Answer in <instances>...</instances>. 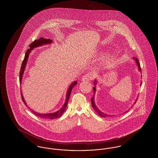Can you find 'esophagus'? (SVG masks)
Listing matches in <instances>:
<instances>
[{
  "label": "esophagus",
  "instance_id": "obj_1",
  "mask_svg": "<svg viewBox=\"0 0 158 158\" xmlns=\"http://www.w3.org/2000/svg\"><path fill=\"white\" fill-rule=\"evenodd\" d=\"M94 76L92 73H87V74H86V75H85L83 76V81H91V80H92L94 79Z\"/></svg>",
  "mask_w": 158,
  "mask_h": 158
}]
</instances>
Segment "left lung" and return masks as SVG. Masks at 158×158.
<instances>
[{
  "mask_svg": "<svg viewBox=\"0 0 158 158\" xmlns=\"http://www.w3.org/2000/svg\"><path fill=\"white\" fill-rule=\"evenodd\" d=\"M134 59L135 60V62H136V63H137V66H138V68L139 69V70L140 71H141V68H140V63H139V60L137 59V58H135V57H134ZM96 83H97V81H95V82H94V84L95 85H96ZM96 86H95V87H94L93 88V90H94V94H95V91H96ZM135 102H136V101H135ZM91 104H92V107H93V108L96 111V112L98 113V114L101 116V117H111V115H107V114H104V113H102V112H101L99 109H98V108H97V106L95 105V102H94V96L91 98Z\"/></svg>",
  "mask_w": 158,
  "mask_h": 158,
  "instance_id": "1",
  "label": "left lung"
}]
</instances>
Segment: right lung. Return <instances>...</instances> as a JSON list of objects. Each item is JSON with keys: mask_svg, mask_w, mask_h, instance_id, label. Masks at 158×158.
Returning a JSON list of instances; mask_svg holds the SVG:
<instances>
[{"mask_svg": "<svg viewBox=\"0 0 158 158\" xmlns=\"http://www.w3.org/2000/svg\"><path fill=\"white\" fill-rule=\"evenodd\" d=\"M52 42V40H50V39H46V38L41 37L39 39H38V40H35L32 43H31L30 45H29L30 48L28 49V50L27 51V52L25 53L24 59L23 60L22 64H21V70H20V72H19V82H20V83H21V80H22V77H23V71H24V70L25 69V66H26L27 62V60H28V56H29V53H30L31 50H32L33 48H35L37 47H38V46H41V45H43V44L51 43ZM76 84H77V82L75 81V82L73 83L70 86V87L69 88L68 92H67V94H66V98L65 102H64L63 106H62V108L60 109V110H59L58 111L54 113H52V114H44L36 113V112L34 111L33 110H31V112L33 113L34 114H35V115L38 116L40 118H45V119H49L50 120V119H55V118H57L60 117L62 115V114L64 113L66 108V107H67L69 99V97H70L71 92H72L73 88L75 86ZM21 97H22L21 98H22V100H23V103L28 106V105H27L24 99L23 98L21 92Z\"/></svg>", "mask_w": 158, "mask_h": 158, "instance_id": "obj_1", "label": "right lung"}]
</instances>
